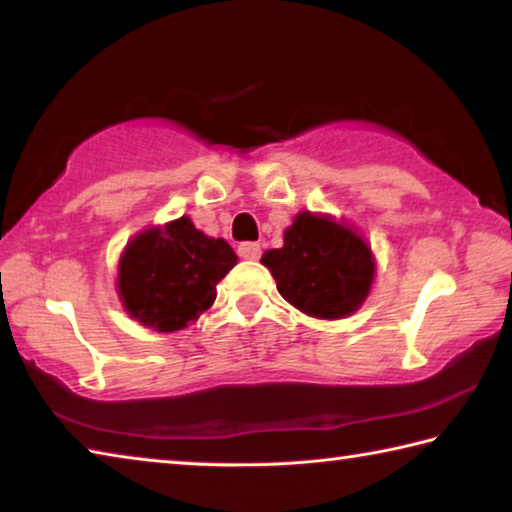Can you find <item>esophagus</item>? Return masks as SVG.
I'll return each instance as SVG.
<instances>
[{"mask_svg":"<svg viewBox=\"0 0 512 512\" xmlns=\"http://www.w3.org/2000/svg\"><path fill=\"white\" fill-rule=\"evenodd\" d=\"M239 257L255 262V259L262 257V246L255 244V241H244V244L239 246Z\"/></svg>","mask_w":512,"mask_h":512,"instance_id":"34e87169","label":"esophagus"}]
</instances>
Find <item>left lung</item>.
I'll return each mask as SVG.
<instances>
[{"label":"left lung","instance_id":"left-lung-1","mask_svg":"<svg viewBox=\"0 0 512 512\" xmlns=\"http://www.w3.org/2000/svg\"><path fill=\"white\" fill-rule=\"evenodd\" d=\"M262 264L280 296L302 314L336 320L357 311L375 277V257L357 232L332 216L300 212L284 246L266 250Z\"/></svg>","mask_w":512,"mask_h":512}]
</instances>
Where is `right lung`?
<instances>
[{
  "mask_svg": "<svg viewBox=\"0 0 512 512\" xmlns=\"http://www.w3.org/2000/svg\"><path fill=\"white\" fill-rule=\"evenodd\" d=\"M235 264L228 241L203 235L180 216L128 241L119 259V300L153 332H178L212 307L216 284Z\"/></svg>",
  "mask_w": 512,
  "mask_h": 512,
  "instance_id": "obj_1",
  "label": "right lung"
}]
</instances>
